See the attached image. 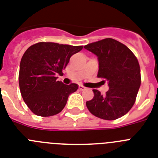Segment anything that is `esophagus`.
<instances>
[{
    "mask_svg": "<svg viewBox=\"0 0 158 158\" xmlns=\"http://www.w3.org/2000/svg\"><path fill=\"white\" fill-rule=\"evenodd\" d=\"M79 89L80 90H86V87H84L83 86H82V85H79Z\"/></svg>",
    "mask_w": 158,
    "mask_h": 158,
    "instance_id": "obj_1",
    "label": "esophagus"
}]
</instances>
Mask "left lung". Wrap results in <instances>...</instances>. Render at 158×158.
<instances>
[{
	"label": "left lung",
	"mask_w": 158,
	"mask_h": 158,
	"mask_svg": "<svg viewBox=\"0 0 158 158\" xmlns=\"http://www.w3.org/2000/svg\"><path fill=\"white\" fill-rule=\"evenodd\" d=\"M84 48L98 57V77L108 81L109 90L102 94L93 90L94 98L86 102L96 117L115 120L134 106L141 85V71L134 53L126 45L106 38L85 45Z\"/></svg>",
	"instance_id": "1"
}]
</instances>
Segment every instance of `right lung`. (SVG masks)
I'll list each match as a JSON object with an SVG mask.
<instances>
[{"instance_id": "1", "label": "right lung", "mask_w": 158, "mask_h": 158, "mask_svg": "<svg viewBox=\"0 0 158 158\" xmlns=\"http://www.w3.org/2000/svg\"><path fill=\"white\" fill-rule=\"evenodd\" d=\"M83 46L40 42L29 47L20 64L19 86L24 102L35 114L49 117L62 111L78 85L57 81L72 55Z\"/></svg>"}]
</instances>
